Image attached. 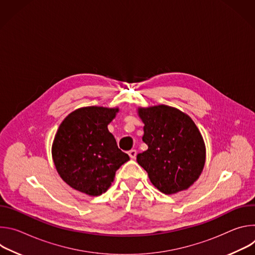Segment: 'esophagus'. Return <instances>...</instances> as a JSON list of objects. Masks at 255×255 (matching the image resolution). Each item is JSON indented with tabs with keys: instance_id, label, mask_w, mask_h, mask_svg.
I'll return each mask as SVG.
<instances>
[{
	"instance_id": "34e87169",
	"label": "esophagus",
	"mask_w": 255,
	"mask_h": 255,
	"mask_svg": "<svg viewBox=\"0 0 255 255\" xmlns=\"http://www.w3.org/2000/svg\"><path fill=\"white\" fill-rule=\"evenodd\" d=\"M128 154H129L130 158L134 159V158L136 157V155H137V151H136L135 149H131V150H129V151H128Z\"/></svg>"
}]
</instances>
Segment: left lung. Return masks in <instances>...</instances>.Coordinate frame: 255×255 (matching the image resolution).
<instances>
[{"label":"left lung","mask_w":255,"mask_h":255,"mask_svg":"<svg viewBox=\"0 0 255 255\" xmlns=\"http://www.w3.org/2000/svg\"><path fill=\"white\" fill-rule=\"evenodd\" d=\"M138 115L148 148L137 154V162L152 185L166 195L189 189L206 161L205 143L194 121L166 105L138 108Z\"/></svg>","instance_id":"left-lung-1"}]
</instances>
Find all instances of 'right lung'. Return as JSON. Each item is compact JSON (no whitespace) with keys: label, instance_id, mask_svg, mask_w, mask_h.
Masks as SVG:
<instances>
[{"label":"right lung","instance_id":"add662e5","mask_svg":"<svg viewBox=\"0 0 255 255\" xmlns=\"http://www.w3.org/2000/svg\"><path fill=\"white\" fill-rule=\"evenodd\" d=\"M118 112V108L84 107L59 125L52 158L58 174L72 189L100 196L110 188L117 169L129 160L108 130Z\"/></svg>","mask_w":255,"mask_h":255}]
</instances>
